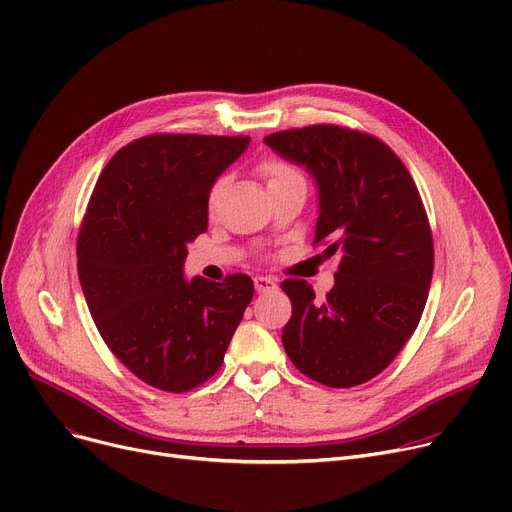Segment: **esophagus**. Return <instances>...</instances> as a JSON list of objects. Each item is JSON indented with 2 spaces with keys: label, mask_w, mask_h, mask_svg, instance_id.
<instances>
[{
  "label": "esophagus",
  "mask_w": 512,
  "mask_h": 512,
  "mask_svg": "<svg viewBox=\"0 0 512 512\" xmlns=\"http://www.w3.org/2000/svg\"><path fill=\"white\" fill-rule=\"evenodd\" d=\"M253 282H255V290H257V292H274V290H278V284H276L274 278L257 276Z\"/></svg>",
  "instance_id": "1"
}]
</instances>
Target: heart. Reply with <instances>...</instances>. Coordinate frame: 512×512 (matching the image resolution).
Here are the masks:
<instances>
[{"label":"heart","instance_id":"b5f03b06","mask_svg":"<svg viewBox=\"0 0 512 512\" xmlns=\"http://www.w3.org/2000/svg\"><path fill=\"white\" fill-rule=\"evenodd\" d=\"M259 174L265 178L267 188L299 176L297 170L290 168L288 164H284V161H280V159H265L263 164L259 166ZM222 186H224V180H218V182L213 184L211 193H209V209L215 207V201H218V197H220V193H222Z\"/></svg>","mask_w":512,"mask_h":512}]
</instances>
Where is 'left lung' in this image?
<instances>
[{
    "label": "left lung",
    "instance_id": "1",
    "mask_svg": "<svg viewBox=\"0 0 512 512\" xmlns=\"http://www.w3.org/2000/svg\"><path fill=\"white\" fill-rule=\"evenodd\" d=\"M265 145L315 178V242L338 255L324 301L305 280H284L292 303L284 351L307 378L353 388L382 373L415 332L434 274V240L417 186L371 134L334 124L290 128Z\"/></svg>",
    "mask_w": 512,
    "mask_h": 512
}]
</instances>
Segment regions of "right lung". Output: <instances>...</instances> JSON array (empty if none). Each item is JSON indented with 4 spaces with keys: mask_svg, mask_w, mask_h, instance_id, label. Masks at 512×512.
Instances as JSON below:
<instances>
[{
    "mask_svg": "<svg viewBox=\"0 0 512 512\" xmlns=\"http://www.w3.org/2000/svg\"><path fill=\"white\" fill-rule=\"evenodd\" d=\"M249 137L151 134L103 168L80 224L78 280L110 351L145 384L207 382L253 299V280L184 278L186 247L207 230L213 182Z\"/></svg>",
    "mask_w": 512,
    "mask_h": 512,
    "instance_id": "add662e5",
    "label": "right lung"
}]
</instances>
